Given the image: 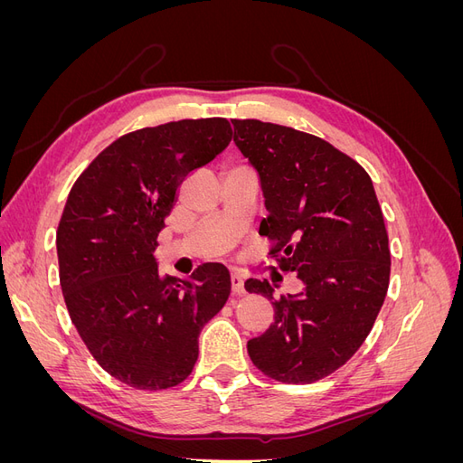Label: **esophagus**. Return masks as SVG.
<instances>
[{
  "instance_id": "esophagus-1",
  "label": "esophagus",
  "mask_w": 463,
  "mask_h": 463,
  "mask_svg": "<svg viewBox=\"0 0 463 463\" xmlns=\"http://www.w3.org/2000/svg\"><path fill=\"white\" fill-rule=\"evenodd\" d=\"M232 291L233 296H241V293H245V279L241 274H232Z\"/></svg>"
}]
</instances>
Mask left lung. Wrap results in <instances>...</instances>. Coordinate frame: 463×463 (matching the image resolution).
<instances>
[{
  "label": "left lung",
  "mask_w": 463,
  "mask_h": 463,
  "mask_svg": "<svg viewBox=\"0 0 463 463\" xmlns=\"http://www.w3.org/2000/svg\"><path fill=\"white\" fill-rule=\"evenodd\" d=\"M233 141L260 177L262 235L279 270L303 284L274 299L269 279L245 289L274 305V322L247 342L255 367L309 384L345 365L369 335L390 282V247L369 174L320 137L259 119H233Z\"/></svg>",
  "instance_id": "1"
}]
</instances>
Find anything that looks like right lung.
<instances>
[{
	"instance_id": "right-lung-1",
	"label": "right lung",
	"mask_w": 463,
	"mask_h": 463,
	"mask_svg": "<svg viewBox=\"0 0 463 463\" xmlns=\"http://www.w3.org/2000/svg\"><path fill=\"white\" fill-rule=\"evenodd\" d=\"M232 141L223 118L181 119L119 137L79 175L55 233L69 317L106 373L138 390L184 383L199 334L232 279L206 262L162 276L154 250L184 179Z\"/></svg>"
}]
</instances>
